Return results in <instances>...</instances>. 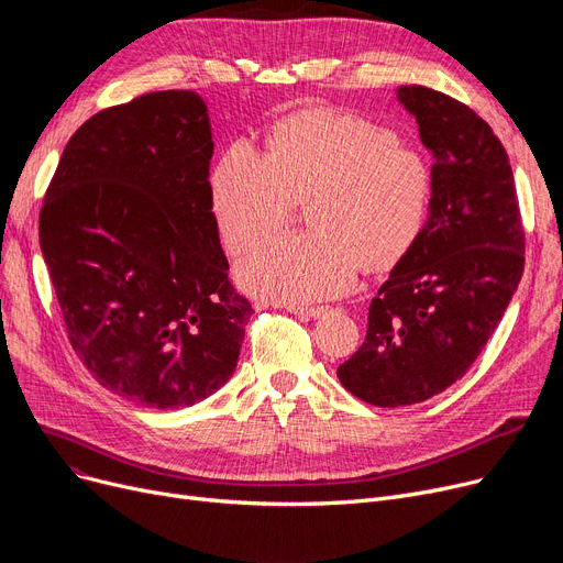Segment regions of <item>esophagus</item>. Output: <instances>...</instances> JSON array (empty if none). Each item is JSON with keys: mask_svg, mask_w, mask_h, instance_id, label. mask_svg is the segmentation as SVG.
I'll return each mask as SVG.
<instances>
[{"mask_svg": "<svg viewBox=\"0 0 563 563\" xmlns=\"http://www.w3.org/2000/svg\"><path fill=\"white\" fill-rule=\"evenodd\" d=\"M285 310L287 312H291V314H297L299 319H317V317H321L323 312H327V308L323 306H285Z\"/></svg>", "mask_w": 563, "mask_h": 563, "instance_id": "1", "label": "esophagus"}]
</instances>
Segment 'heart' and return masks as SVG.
I'll use <instances>...</instances> for the list:
<instances>
[{
	"instance_id": "obj_1",
	"label": "heart",
	"mask_w": 563,
	"mask_h": 563,
	"mask_svg": "<svg viewBox=\"0 0 563 563\" xmlns=\"http://www.w3.org/2000/svg\"><path fill=\"white\" fill-rule=\"evenodd\" d=\"M210 194L232 253L312 200V232L276 236L236 264V280L255 297L312 303L351 291L363 266L388 272L416 249L431 214L433 168L388 125L308 109L280 121L266 151L251 139L232 141L212 170Z\"/></svg>"
}]
</instances>
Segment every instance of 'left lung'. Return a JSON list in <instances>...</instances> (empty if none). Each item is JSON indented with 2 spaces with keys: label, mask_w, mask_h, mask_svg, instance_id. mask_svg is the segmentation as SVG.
Segmentation results:
<instances>
[{
  "label": "left lung",
  "mask_w": 563,
  "mask_h": 563,
  "mask_svg": "<svg viewBox=\"0 0 563 563\" xmlns=\"http://www.w3.org/2000/svg\"><path fill=\"white\" fill-rule=\"evenodd\" d=\"M433 168L424 234L380 285L363 346L338 367L358 399L420 404L461 378L505 314L525 266V230L505 145L463 102L399 86Z\"/></svg>",
  "instance_id": "1"
}]
</instances>
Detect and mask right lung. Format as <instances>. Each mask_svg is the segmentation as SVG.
Masks as SVG:
<instances>
[{
	"label": "right lung",
	"mask_w": 563,
	"mask_h": 563,
	"mask_svg": "<svg viewBox=\"0 0 563 563\" xmlns=\"http://www.w3.org/2000/svg\"><path fill=\"white\" fill-rule=\"evenodd\" d=\"M210 115L194 91L109 107L70 136L38 234L68 340L100 386L185 408L232 376L253 314L212 212Z\"/></svg>",
	"instance_id": "right-lung-1"
}]
</instances>
